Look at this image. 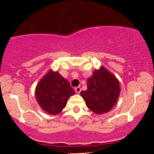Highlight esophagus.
<instances>
[{
	"mask_svg": "<svg viewBox=\"0 0 154 154\" xmlns=\"http://www.w3.org/2000/svg\"><path fill=\"white\" fill-rule=\"evenodd\" d=\"M75 90L76 93H80V91H81V88L79 87V86H77V87H76V88H75Z\"/></svg>",
	"mask_w": 154,
	"mask_h": 154,
	"instance_id": "1",
	"label": "esophagus"
}]
</instances>
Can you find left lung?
<instances>
[{"label": "left lung", "instance_id": "obj_1", "mask_svg": "<svg viewBox=\"0 0 154 154\" xmlns=\"http://www.w3.org/2000/svg\"><path fill=\"white\" fill-rule=\"evenodd\" d=\"M120 92L119 81L102 67L88 79V89L81 92L87 106L96 114L109 111L115 105Z\"/></svg>", "mask_w": 154, "mask_h": 154}]
</instances>
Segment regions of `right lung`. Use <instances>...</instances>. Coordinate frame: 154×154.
I'll return each instance as SVG.
<instances>
[{"label":"right lung","instance_id":"right-lung-1","mask_svg":"<svg viewBox=\"0 0 154 154\" xmlns=\"http://www.w3.org/2000/svg\"><path fill=\"white\" fill-rule=\"evenodd\" d=\"M75 91L58 72H49L37 85L35 95L39 105L50 114H59Z\"/></svg>","mask_w":154,"mask_h":154}]
</instances>
